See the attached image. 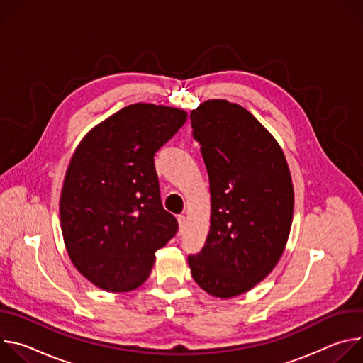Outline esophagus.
Listing matches in <instances>:
<instances>
[{"mask_svg":"<svg viewBox=\"0 0 363 363\" xmlns=\"http://www.w3.org/2000/svg\"><path fill=\"white\" fill-rule=\"evenodd\" d=\"M178 224H179V234H184L185 225H186V217L185 216H178Z\"/></svg>","mask_w":363,"mask_h":363,"instance_id":"obj_1","label":"esophagus"}]
</instances>
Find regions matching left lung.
Instances as JSON below:
<instances>
[{
    "instance_id": "left-lung-1",
    "label": "left lung",
    "mask_w": 363,
    "mask_h": 363,
    "mask_svg": "<svg viewBox=\"0 0 363 363\" xmlns=\"http://www.w3.org/2000/svg\"><path fill=\"white\" fill-rule=\"evenodd\" d=\"M189 118L208 171L211 227L188 264L202 290L230 298L279 263L293 220L291 177L277 140L237 103L206 100Z\"/></svg>"
}]
</instances>
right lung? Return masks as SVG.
Listing matches in <instances>:
<instances>
[{
	"mask_svg": "<svg viewBox=\"0 0 363 363\" xmlns=\"http://www.w3.org/2000/svg\"><path fill=\"white\" fill-rule=\"evenodd\" d=\"M186 116L182 109L135 103L94 126L76 147L60 195L62 233L72 263L99 289L139 287L155 252L177 234L153 157Z\"/></svg>",
	"mask_w": 363,
	"mask_h": 363,
	"instance_id": "1",
	"label": "right lung"
}]
</instances>
